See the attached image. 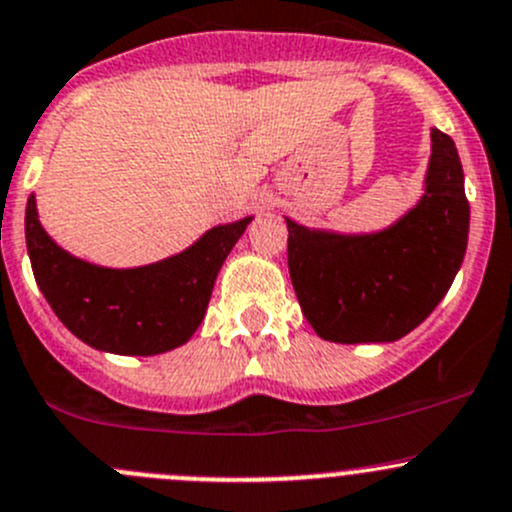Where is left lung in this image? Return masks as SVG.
Segmentation results:
<instances>
[{"label": "left lung", "instance_id": "8db88e82", "mask_svg": "<svg viewBox=\"0 0 512 512\" xmlns=\"http://www.w3.org/2000/svg\"><path fill=\"white\" fill-rule=\"evenodd\" d=\"M285 222L292 287L312 330L342 345L400 340L438 307L468 250L470 205L455 142L430 130L423 195L380 230Z\"/></svg>", "mask_w": 512, "mask_h": 512}]
</instances>
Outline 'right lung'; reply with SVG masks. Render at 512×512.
<instances>
[{
    "label": "right lung",
    "instance_id": "add662e5",
    "mask_svg": "<svg viewBox=\"0 0 512 512\" xmlns=\"http://www.w3.org/2000/svg\"><path fill=\"white\" fill-rule=\"evenodd\" d=\"M252 217L210 227L165 260L107 267L57 245L39 222L37 197L29 195L24 237L34 280L72 335L94 350L150 357L175 350L195 335L217 275Z\"/></svg>",
    "mask_w": 512,
    "mask_h": 512
}]
</instances>
